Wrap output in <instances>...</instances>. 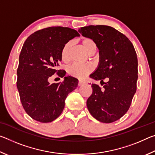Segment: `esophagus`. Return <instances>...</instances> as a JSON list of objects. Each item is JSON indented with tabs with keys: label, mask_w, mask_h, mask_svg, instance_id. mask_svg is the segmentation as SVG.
<instances>
[{
	"label": "esophagus",
	"mask_w": 155,
	"mask_h": 155,
	"mask_svg": "<svg viewBox=\"0 0 155 155\" xmlns=\"http://www.w3.org/2000/svg\"><path fill=\"white\" fill-rule=\"evenodd\" d=\"M84 84H85V82H84V81H81V80H79V81H78V86H81V85H84Z\"/></svg>",
	"instance_id": "34e87169"
}]
</instances>
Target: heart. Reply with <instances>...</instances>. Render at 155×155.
<instances>
[{
	"label": "heart",
	"instance_id": "heart-1",
	"mask_svg": "<svg viewBox=\"0 0 155 155\" xmlns=\"http://www.w3.org/2000/svg\"><path fill=\"white\" fill-rule=\"evenodd\" d=\"M81 44H82L84 49L87 51L89 54H94L96 51L97 49V44L96 41L91 38H83L81 41ZM72 42L66 43L63 47L61 51V59L64 61H68L69 60L70 52L71 50ZM93 68L91 65L89 64H74L70 65L68 68V72L70 75L72 77H77L82 78L86 77L88 74L92 71Z\"/></svg>",
	"mask_w": 155,
	"mask_h": 155
}]
</instances>
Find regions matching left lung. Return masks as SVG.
<instances>
[{"instance_id": "8db88e82", "label": "left lung", "mask_w": 155, "mask_h": 155, "mask_svg": "<svg viewBox=\"0 0 155 155\" xmlns=\"http://www.w3.org/2000/svg\"><path fill=\"white\" fill-rule=\"evenodd\" d=\"M78 32L95 41L99 50L98 67L90 77L101 80V84L107 80L103 88L91 85L87 109L98 121L114 122L127 112L137 90L138 61L134 46L124 34L109 26L90 25Z\"/></svg>"}]
</instances>
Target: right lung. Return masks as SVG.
Returning a JSON list of instances; mask_svg holds the SVG:
<instances>
[{
    "label": "right lung",
    "mask_w": 155,
    "mask_h": 155,
    "mask_svg": "<svg viewBox=\"0 0 155 155\" xmlns=\"http://www.w3.org/2000/svg\"><path fill=\"white\" fill-rule=\"evenodd\" d=\"M80 35L68 27H51L39 30L26 40L19 57L17 88L25 111L37 121L47 123L57 119L65 107L68 94L78 86L77 78L65 77L56 68L61 61L63 47ZM57 71L64 77L61 83L48 79Z\"/></svg>",
    "instance_id": "1"
}]
</instances>
